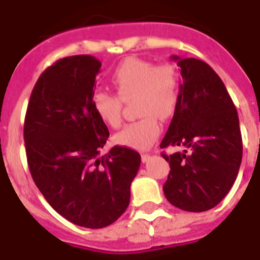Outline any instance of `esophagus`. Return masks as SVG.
<instances>
[{"mask_svg":"<svg viewBox=\"0 0 260 260\" xmlns=\"http://www.w3.org/2000/svg\"><path fill=\"white\" fill-rule=\"evenodd\" d=\"M150 158H151L150 153H142V161L143 162H147Z\"/></svg>","mask_w":260,"mask_h":260,"instance_id":"esophagus-1","label":"esophagus"}]
</instances>
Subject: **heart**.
I'll return each instance as SVG.
<instances>
[{
    "instance_id": "obj_1",
    "label": "heart",
    "mask_w": 260,
    "mask_h": 260,
    "mask_svg": "<svg viewBox=\"0 0 260 260\" xmlns=\"http://www.w3.org/2000/svg\"><path fill=\"white\" fill-rule=\"evenodd\" d=\"M117 95L98 89L92 95V107L99 118L110 127L122 121V102L137 98V112L143 118L123 126L114 141L121 146L146 150L161 134L159 118L167 119L174 113L180 99V78L169 63L156 65L139 58L121 62L112 74Z\"/></svg>"
}]
</instances>
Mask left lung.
<instances>
[{"mask_svg": "<svg viewBox=\"0 0 260 260\" xmlns=\"http://www.w3.org/2000/svg\"><path fill=\"white\" fill-rule=\"evenodd\" d=\"M181 68L182 83L174 116L160 147L187 150L165 155L171 172L162 186L174 207L203 212L224 199L242 161V137L237 109L222 80L208 63L172 56Z\"/></svg>", "mask_w": 260, "mask_h": 260, "instance_id": "1", "label": "left lung"}]
</instances>
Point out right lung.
I'll use <instances>...</instances> for the list:
<instances>
[{
    "label": "right lung",
    "instance_id": "right-lung-1",
    "mask_svg": "<svg viewBox=\"0 0 260 260\" xmlns=\"http://www.w3.org/2000/svg\"><path fill=\"white\" fill-rule=\"evenodd\" d=\"M102 62L80 54L61 58L40 75L24 118L32 180L48 203L84 228L108 226L130 203L141 155L127 147L100 150L108 127L92 107Z\"/></svg>",
    "mask_w": 260,
    "mask_h": 260
}]
</instances>
